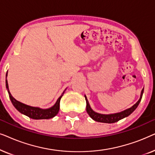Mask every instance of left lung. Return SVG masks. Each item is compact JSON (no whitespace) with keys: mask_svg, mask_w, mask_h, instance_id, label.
Returning a JSON list of instances; mask_svg holds the SVG:
<instances>
[{"mask_svg":"<svg viewBox=\"0 0 155 155\" xmlns=\"http://www.w3.org/2000/svg\"><path fill=\"white\" fill-rule=\"evenodd\" d=\"M143 92H144V88L141 91L140 97L139 100L137 101L134 105L132 106L130 108H128V109L124 110V111H123L118 112V113L110 114H101L93 111L92 109L90 107V104H89V101L87 100V99L86 95H84V97H85V100H86V104H87L86 111L89 114V116H90L93 120H95V121L106 123V124H113V123L117 122L119 120H121L123 118H126L129 115H130V114H132L135 109H136V108L137 107V106L139 105V104L141 101L142 97H143Z\"/></svg>","mask_w":155,"mask_h":155,"instance_id":"8db88e82","label":"left lung"}]
</instances>
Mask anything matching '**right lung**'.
<instances>
[{"instance_id": "obj_1", "label": "right lung", "mask_w": 155, "mask_h": 155, "mask_svg": "<svg viewBox=\"0 0 155 155\" xmlns=\"http://www.w3.org/2000/svg\"><path fill=\"white\" fill-rule=\"evenodd\" d=\"M7 76H8V72L6 73V80H5V84H6V89H7L8 94H9V97L11 100V102L15 108L18 110L19 112L21 114H24V115L28 116V117L32 118V119H49V118H54L58 114L59 111V109H60V101L61 97H63V94H64L65 91L66 89L63 91V92L61 94V95L59 97V98L57 99L56 102L54 104V106L48 108V109H41L39 107H31V106L27 105L25 104H23L20 101L16 100L12 94H10L9 87H8V83L7 80Z\"/></svg>"}]
</instances>
